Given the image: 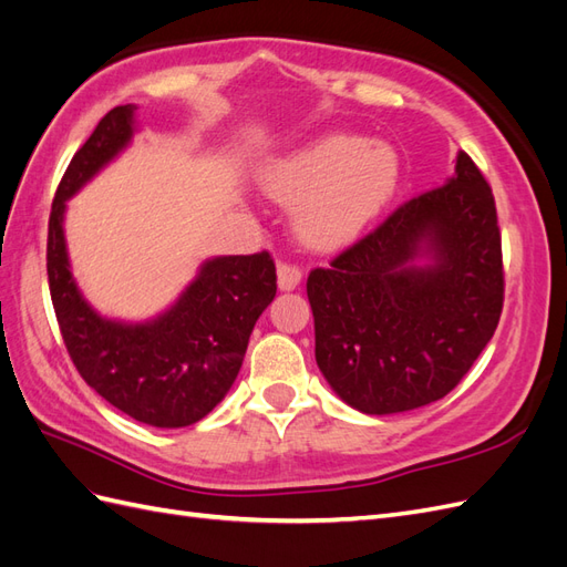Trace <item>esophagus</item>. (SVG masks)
<instances>
[{
    "label": "esophagus",
    "instance_id": "1",
    "mask_svg": "<svg viewBox=\"0 0 567 567\" xmlns=\"http://www.w3.org/2000/svg\"><path fill=\"white\" fill-rule=\"evenodd\" d=\"M302 279V271L296 265H279L277 267V281L281 290H296Z\"/></svg>",
    "mask_w": 567,
    "mask_h": 567
}]
</instances>
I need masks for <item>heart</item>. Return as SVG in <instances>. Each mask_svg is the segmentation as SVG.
<instances>
[{"label": "heart", "mask_w": 567, "mask_h": 567, "mask_svg": "<svg viewBox=\"0 0 567 567\" xmlns=\"http://www.w3.org/2000/svg\"><path fill=\"white\" fill-rule=\"evenodd\" d=\"M398 177L388 144L333 132L269 163L260 186L271 200L298 205L296 229L307 246L338 250L385 210Z\"/></svg>", "instance_id": "heart-1"}]
</instances>
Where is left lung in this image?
Returning a JSON list of instances; mask_svg holds the SVG:
<instances>
[{
  "instance_id": "obj_1",
  "label": "left lung",
  "mask_w": 567,
  "mask_h": 567,
  "mask_svg": "<svg viewBox=\"0 0 567 567\" xmlns=\"http://www.w3.org/2000/svg\"><path fill=\"white\" fill-rule=\"evenodd\" d=\"M307 298L319 371L352 409L400 414L454 390L504 305L494 196L468 153L442 186L312 269Z\"/></svg>"
}]
</instances>
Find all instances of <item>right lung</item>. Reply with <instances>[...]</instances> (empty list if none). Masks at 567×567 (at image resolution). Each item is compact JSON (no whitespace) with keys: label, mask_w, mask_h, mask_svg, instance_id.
<instances>
[{"label":"right lung","mask_w":567,"mask_h":567,"mask_svg":"<svg viewBox=\"0 0 567 567\" xmlns=\"http://www.w3.org/2000/svg\"><path fill=\"white\" fill-rule=\"evenodd\" d=\"M134 104L109 111L75 153L49 215L47 274L61 336L92 390L134 421L184 427L225 400L244 364L255 321L277 296L269 252L205 260L182 296L146 321L99 315L80 293L65 246V200L123 153L136 132Z\"/></svg>","instance_id":"right-lung-1"}]
</instances>
